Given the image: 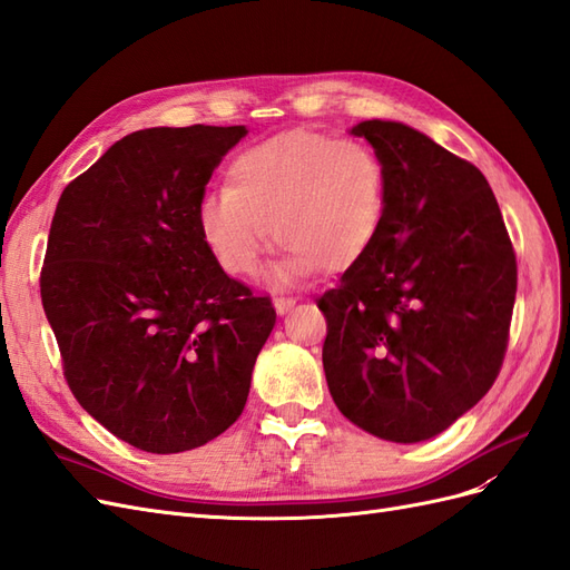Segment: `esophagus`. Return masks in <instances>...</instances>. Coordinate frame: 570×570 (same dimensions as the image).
<instances>
[{"label": "esophagus", "mask_w": 570, "mask_h": 570, "mask_svg": "<svg viewBox=\"0 0 570 570\" xmlns=\"http://www.w3.org/2000/svg\"><path fill=\"white\" fill-rule=\"evenodd\" d=\"M295 304H297L295 297H275L273 299V306H275V312H278V316H285Z\"/></svg>", "instance_id": "esophagus-1"}]
</instances>
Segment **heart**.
<instances>
[{
    "label": "heart",
    "mask_w": 570,
    "mask_h": 570,
    "mask_svg": "<svg viewBox=\"0 0 570 570\" xmlns=\"http://www.w3.org/2000/svg\"><path fill=\"white\" fill-rule=\"evenodd\" d=\"M228 185L199 199L204 243L223 271L252 275L273 230L275 243L285 245L268 273L278 285L299 283L321 264L350 268L385 216L381 157L364 142L312 130H292L237 154Z\"/></svg>",
    "instance_id": "obj_1"
}]
</instances>
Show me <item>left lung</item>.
Instances as JSON below:
<instances>
[{
    "instance_id": "left-lung-1",
    "label": "left lung",
    "mask_w": 570,
    "mask_h": 570,
    "mask_svg": "<svg viewBox=\"0 0 570 570\" xmlns=\"http://www.w3.org/2000/svg\"><path fill=\"white\" fill-rule=\"evenodd\" d=\"M385 168V216L366 254L318 299L323 371L354 425L390 442L440 435L502 368L515 254L490 183L428 135L361 120Z\"/></svg>"
}]
</instances>
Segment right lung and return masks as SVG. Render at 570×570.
I'll list each match as a JSON object with an SVG mask.
<instances>
[{
	"label": "right lung",
	"instance_id": "1",
	"mask_svg": "<svg viewBox=\"0 0 570 570\" xmlns=\"http://www.w3.org/2000/svg\"><path fill=\"white\" fill-rule=\"evenodd\" d=\"M245 126L147 128L68 183L40 292L80 406L151 454H178L239 419L275 325L266 297L223 271L197 206Z\"/></svg>",
	"mask_w": 570,
	"mask_h": 570
}]
</instances>
